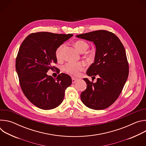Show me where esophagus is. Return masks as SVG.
Listing matches in <instances>:
<instances>
[{
  "instance_id": "1",
  "label": "esophagus",
  "mask_w": 146,
  "mask_h": 146,
  "mask_svg": "<svg viewBox=\"0 0 146 146\" xmlns=\"http://www.w3.org/2000/svg\"><path fill=\"white\" fill-rule=\"evenodd\" d=\"M72 83H73V84H74V83L76 82L78 80V79H76V78H75L74 77H72Z\"/></svg>"
}]
</instances>
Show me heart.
Returning a JSON list of instances; mask_svg holds the SVG:
<instances>
[{"label": "heart", "mask_w": 146, "mask_h": 146, "mask_svg": "<svg viewBox=\"0 0 146 146\" xmlns=\"http://www.w3.org/2000/svg\"><path fill=\"white\" fill-rule=\"evenodd\" d=\"M65 47V44H60L56 50L55 55L58 59H60L63 57L64 49ZM74 47L80 53H84L88 48V44L82 40H78L76 41L74 43ZM84 65L81 62H78V63H69L66 64L63 67V70L73 76H77L79 74V72L84 69Z\"/></svg>", "instance_id": "1"}]
</instances>
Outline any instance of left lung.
<instances>
[{"label": "left lung", "instance_id": "left-lung-1", "mask_svg": "<svg viewBox=\"0 0 146 146\" xmlns=\"http://www.w3.org/2000/svg\"><path fill=\"white\" fill-rule=\"evenodd\" d=\"M76 37L92 41L96 47L94 62L88 69L87 74L98 75V78L96 82L87 78L83 79L87 86L81 94V101L94 110L108 108L118 98L128 77L125 50L118 37L107 31H95Z\"/></svg>", "mask_w": 146, "mask_h": 146}]
</instances>
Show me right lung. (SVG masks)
<instances>
[{
    "label": "right lung",
    "mask_w": 146,
    "mask_h": 146,
    "mask_svg": "<svg viewBox=\"0 0 146 146\" xmlns=\"http://www.w3.org/2000/svg\"><path fill=\"white\" fill-rule=\"evenodd\" d=\"M72 34L37 32L28 35L21 45L15 62L19 84L27 99L36 107L50 110L62 102L65 90L72 84L70 76H48L57 62L56 48L73 36Z\"/></svg>",
    "instance_id": "right-lung-1"
}]
</instances>
